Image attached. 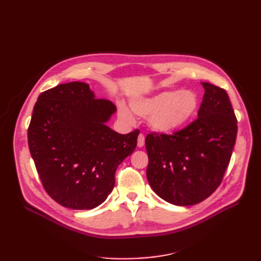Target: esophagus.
<instances>
[{
    "label": "esophagus",
    "mask_w": 261,
    "mask_h": 261,
    "mask_svg": "<svg viewBox=\"0 0 261 261\" xmlns=\"http://www.w3.org/2000/svg\"><path fill=\"white\" fill-rule=\"evenodd\" d=\"M145 145V136L143 134H139L138 139H137V146L138 147H143Z\"/></svg>",
    "instance_id": "1"
}]
</instances>
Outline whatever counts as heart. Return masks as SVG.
Here are the masks:
<instances>
[{
  "label": "heart",
  "instance_id": "obj_1",
  "mask_svg": "<svg viewBox=\"0 0 261 261\" xmlns=\"http://www.w3.org/2000/svg\"><path fill=\"white\" fill-rule=\"evenodd\" d=\"M130 108L136 115L148 118L149 125L154 130L171 134L192 120L198 108V99L192 91L171 90L152 97L134 99ZM118 112L124 120L133 121V114L125 105H118Z\"/></svg>",
  "mask_w": 261,
  "mask_h": 261
}]
</instances>
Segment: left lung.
I'll return each instance as SVG.
<instances>
[{
  "label": "left lung",
  "mask_w": 261,
  "mask_h": 261,
  "mask_svg": "<svg viewBox=\"0 0 261 261\" xmlns=\"http://www.w3.org/2000/svg\"><path fill=\"white\" fill-rule=\"evenodd\" d=\"M198 117L173 134L150 133L147 178L153 192L176 206H192L216 191L223 179L238 134L227 92L210 83Z\"/></svg>",
  "instance_id": "left-lung-1"
}]
</instances>
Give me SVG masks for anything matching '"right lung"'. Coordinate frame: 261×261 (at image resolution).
Segmentation results:
<instances>
[{"label": "right lung", "instance_id": "right-lung-1", "mask_svg": "<svg viewBox=\"0 0 261 261\" xmlns=\"http://www.w3.org/2000/svg\"><path fill=\"white\" fill-rule=\"evenodd\" d=\"M115 110L80 82L38 97L28 146L43 188L63 207H98L112 192L117 167L135 150L138 129L122 135L106 125Z\"/></svg>", "mask_w": 261, "mask_h": 261}]
</instances>
